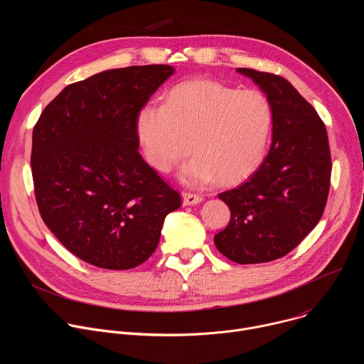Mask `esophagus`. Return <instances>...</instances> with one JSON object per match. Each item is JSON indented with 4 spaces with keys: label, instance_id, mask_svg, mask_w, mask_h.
<instances>
[{
    "label": "esophagus",
    "instance_id": "obj_1",
    "mask_svg": "<svg viewBox=\"0 0 364 364\" xmlns=\"http://www.w3.org/2000/svg\"><path fill=\"white\" fill-rule=\"evenodd\" d=\"M181 196H183V203H184V205L198 204V203L203 200V197H201L200 194H197V193H191V191H183V193H181Z\"/></svg>",
    "mask_w": 364,
    "mask_h": 364
}]
</instances>
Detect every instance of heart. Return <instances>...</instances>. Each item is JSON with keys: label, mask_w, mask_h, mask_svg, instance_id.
<instances>
[{"label": "heart", "mask_w": 364, "mask_h": 364, "mask_svg": "<svg viewBox=\"0 0 364 364\" xmlns=\"http://www.w3.org/2000/svg\"><path fill=\"white\" fill-rule=\"evenodd\" d=\"M148 163L170 171L190 151L181 178L203 184L215 177L235 184L261 164L272 128V108L256 89L237 90L212 79L176 85L164 105L144 107L136 119Z\"/></svg>", "instance_id": "obj_1"}]
</instances>
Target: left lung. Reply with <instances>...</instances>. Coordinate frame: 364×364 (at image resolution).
I'll return each mask as SVG.
<instances>
[{"label":"left lung","instance_id":"8db88e82","mask_svg":"<svg viewBox=\"0 0 364 364\" xmlns=\"http://www.w3.org/2000/svg\"><path fill=\"white\" fill-rule=\"evenodd\" d=\"M272 108V145L259 168L219 198L230 222L215 245L230 261L271 262L289 253L320 222L330 191L331 155L317 111L282 76L239 68Z\"/></svg>","mask_w":364,"mask_h":364}]
</instances>
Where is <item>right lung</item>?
<instances>
[{"label": "right lung", "mask_w": 364, "mask_h": 364, "mask_svg": "<svg viewBox=\"0 0 364 364\" xmlns=\"http://www.w3.org/2000/svg\"><path fill=\"white\" fill-rule=\"evenodd\" d=\"M170 65L100 72L66 86L33 129L38 212L60 243L103 269H131L157 249L164 219L181 205L138 152L136 119Z\"/></svg>", "instance_id": "obj_1"}]
</instances>
